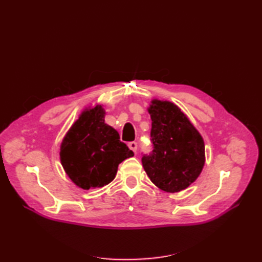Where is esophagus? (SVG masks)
Masks as SVG:
<instances>
[{"label":"esophagus","instance_id":"1","mask_svg":"<svg viewBox=\"0 0 262 262\" xmlns=\"http://www.w3.org/2000/svg\"><path fill=\"white\" fill-rule=\"evenodd\" d=\"M128 146H129V148H130L131 150H133L134 153L137 152V148H138V144H137V142H130V143L128 144Z\"/></svg>","mask_w":262,"mask_h":262}]
</instances>
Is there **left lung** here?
<instances>
[{"label":"left lung","mask_w":262,"mask_h":262,"mask_svg":"<svg viewBox=\"0 0 262 262\" xmlns=\"http://www.w3.org/2000/svg\"><path fill=\"white\" fill-rule=\"evenodd\" d=\"M147 112L152 120V154L143 156L146 175L163 191L187 189L205 164L204 141L182 110L168 100L153 98Z\"/></svg>","instance_id":"1"}]
</instances>
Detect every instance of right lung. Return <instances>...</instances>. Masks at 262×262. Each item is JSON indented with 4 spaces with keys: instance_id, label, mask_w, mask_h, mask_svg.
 Here are the masks:
<instances>
[{
    "instance_id": "obj_1",
    "label": "right lung",
    "mask_w": 262,
    "mask_h": 262,
    "mask_svg": "<svg viewBox=\"0 0 262 262\" xmlns=\"http://www.w3.org/2000/svg\"><path fill=\"white\" fill-rule=\"evenodd\" d=\"M104 105L82 110L60 145L63 169L78 188H101L112 182L121 162L134 154L113 126L105 123Z\"/></svg>"
}]
</instances>
